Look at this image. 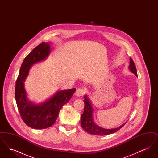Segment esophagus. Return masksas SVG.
Returning <instances> with one entry per match:
<instances>
[{"instance_id": "1", "label": "esophagus", "mask_w": 158, "mask_h": 158, "mask_svg": "<svg viewBox=\"0 0 158 158\" xmlns=\"http://www.w3.org/2000/svg\"><path fill=\"white\" fill-rule=\"evenodd\" d=\"M85 93H86L85 90L83 89H82V88H79L76 91V95L78 97H81V96L84 95Z\"/></svg>"}]
</instances>
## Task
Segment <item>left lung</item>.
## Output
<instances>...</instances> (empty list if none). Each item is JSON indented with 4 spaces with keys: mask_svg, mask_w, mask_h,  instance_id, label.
Returning a JSON list of instances; mask_svg holds the SVG:
<instances>
[{
    "mask_svg": "<svg viewBox=\"0 0 158 158\" xmlns=\"http://www.w3.org/2000/svg\"><path fill=\"white\" fill-rule=\"evenodd\" d=\"M129 69L133 72L136 76H137V70L135 64L132 60V59L130 58V65ZM85 106H84V111L81 115V126L88 133L94 135H110L115 133L118 130H119L121 128L123 127L125 124H123L119 127L114 128V129H105L103 128L99 127L95 124L93 119V111L92 107L91 106V102L89 100L87 96H85Z\"/></svg>",
    "mask_w": 158,
    "mask_h": 158,
    "instance_id": "obj_1",
    "label": "left lung"
}]
</instances>
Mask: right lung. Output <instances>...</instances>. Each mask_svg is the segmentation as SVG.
I'll list each match as a JSON object with an SVG mask.
<instances>
[{
  "mask_svg": "<svg viewBox=\"0 0 158 158\" xmlns=\"http://www.w3.org/2000/svg\"><path fill=\"white\" fill-rule=\"evenodd\" d=\"M48 43L43 42L34 48L23 61L16 81L15 96L18 109L23 122L35 129L50 127L54 124L61 107L68 103L75 92V88L60 90L46 102L35 105L27 97L23 82L34 63L45 59L50 52Z\"/></svg>",
  "mask_w": 158,
  "mask_h": 158,
  "instance_id": "1",
  "label": "right lung"
}]
</instances>
